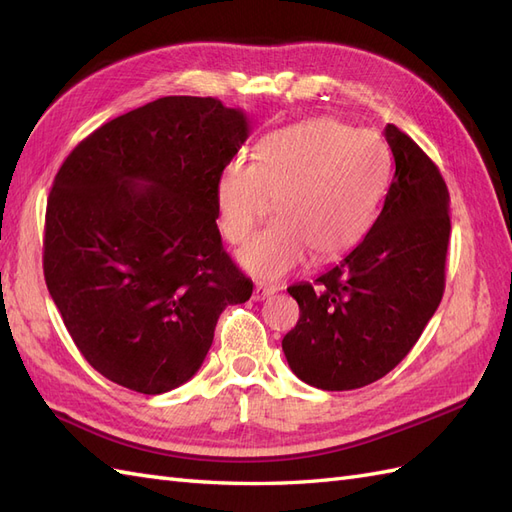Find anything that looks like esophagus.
<instances>
[{
	"mask_svg": "<svg viewBox=\"0 0 512 512\" xmlns=\"http://www.w3.org/2000/svg\"><path fill=\"white\" fill-rule=\"evenodd\" d=\"M277 292L275 286H267V284H256L254 288V301H265L269 297H273V294Z\"/></svg>",
	"mask_w": 512,
	"mask_h": 512,
	"instance_id": "34e87169",
	"label": "esophagus"
}]
</instances>
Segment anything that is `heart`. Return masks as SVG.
Instances as JSON below:
<instances>
[{
  "mask_svg": "<svg viewBox=\"0 0 512 512\" xmlns=\"http://www.w3.org/2000/svg\"><path fill=\"white\" fill-rule=\"evenodd\" d=\"M391 175L389 149L369 130L314 117L267 134L254 162L232 158L215 181V209L226 241L241 245V267L275 280L312 252L329 260L359 243L376 220Z\"/></svg>",
  "mask_w": 512,
  "mask_h": 512,
  "instance_id": "1",
  "label": "heart"
}]
</instances>
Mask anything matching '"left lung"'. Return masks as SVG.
Instances as JSON below:
<instances>
[{
	"label": "left lung",
	"mask_w": 512,
	"mask_h": 512,
	"mask_svg": "<svg viewBox=\"0 0 512 512\" xmlns=\"http://www.w3.org/2000/svg\"><path fill=\"white\" fill-rule=\"evenodd\" d=\"M395 175L365 239L314 284L288 288L301 316L282 348L322 391L361 389L399 365L442 301L451 218L438 166L393 123Z\"/></svg>",
	"instance_id": "8db88e82"
}]
</instances>
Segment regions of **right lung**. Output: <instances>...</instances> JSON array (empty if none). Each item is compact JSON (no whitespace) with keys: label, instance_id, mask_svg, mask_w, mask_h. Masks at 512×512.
<instances>
[{"label":"right lung","instance_id":"add662e5","mask_svg":"<svg viewBox=\"0 0 512 512\" xmlns=\"http://www.w3.org/2000/svg\"><path fill=\"white\" fill-rule=\"evenodd\" d=\"M250 134L239 108L168 96L104 123L61 164L44 280L85 361L160 395L203 365L226 305L252 280L224 252L215 181Z\"/></svg>","mask_w":512,"mask_h":512}]
</instances>
